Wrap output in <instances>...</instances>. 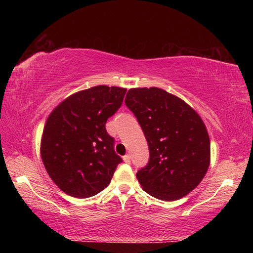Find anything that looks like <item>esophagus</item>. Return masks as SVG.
<instances>
[{"instance_id":"esophagus-1","label":"esophagus","mask_w":253,"mask_h":253,"mask_svg":"<svg viewBox=\"0 0 253 253\" xmlns=\"http://www.w3.org/2000/svg\"><path fill=\"white\" fill-rule=\"evenodd\" d=\"M123 160H124V162L127 163V164H129V162H130V157H129V155H125V156L123 157Z\"/></svg>"}]
</instances>
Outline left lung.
<instances>
[{
	"label": "left lung",
	"mask_w": 253,
	"mask_h": 253,
	"mask_svg": "<svg viewBox=\"0 0 253 253\" xmlns=\"http://www.w3.org/2000/svg\"><path fill=\"white\" fill-rule=\"evenodd\" d=\"M146 137L149 162L138 170L143 190L162 201H176L207 174L211 148L200 115L177 96L161 88H131L125 99Z\"/></svg>",
	"instance_id": "obj_1"
}]
</instances>
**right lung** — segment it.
I'll return each instance as SVG.
<instances>
[{
	"label": "right lung",
	"mask_w": 253,
	"mask_h": 253,
	"mask_svg": "<svg viewBox=\"0 0 253 253\" xmlns=\"http://www.w3.org/2000/svg\"><path fill=\"white\" fill-rule=\"evenodd\" d=\"M126 90L96 85L72 93L51 111L40 153L50 178L66 194L90 198L109 185L122 158L105 125L122 106Z\"/></svg>",
	"instance_id": "add662e5"
}]
</instances>
